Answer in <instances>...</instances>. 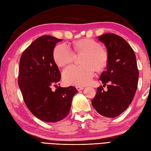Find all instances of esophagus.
<instances>
[{"label":"esophagus","mask_w":151,"mask_h":151,"mask_svg":"<svg viewBox=\"0 0 151 151\" xmlns=\"http://www.w3.org/2000/svg\"><path fill=\"white\" fill-rule=\"evenodd\" d=\"M76 89H77L78 91H80V90H83V87L82 86H76Z\"/></svg>","instance_id":"obj_1"}]
</instances>
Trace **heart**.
<instances>
[{
    "mask_svg": "<svg viewBox=\"0 0 151 151\" xmlns=\"http://www.w3.org/2000/svg\"><path fill=\"white\" fill-rule=\"evenodd\" d=\"M73 51L77 54H83L81 58L82 65H70L62 73L63 81L67 84L84 86L90 83L95 69L101 71L107 66L108 53L100 44L91 38H82L75 42ZM65 44H59L53 53L55 63L59 67L71 63L75 55Z\"/></svg>",
    "mask_w": 151,
    "mask_h": 151,
    "instance_id": "heart-1",
    "label": "heart"
}]
</instances>
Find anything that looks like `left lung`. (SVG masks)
Here are the masks:
<instances>
[{
    "instance_id": "1",
    "label": "left lung",
    "mask_w": 151,
    "mask_h": 151,
    "mask_svg": "<svg viewBox=\"0 0 151 151\" xmlns=\"http://www.w3.org/2000/svg\"><path fill=\"white\" fill-rule=\"evenodd\" d=\"M105 44L109 60L107 70L99 80L107 85V91L103 86L97 88L91 104L97 113L103 116H119L132 103L136 92L139 70L134 50L119 35L105 33L98 37Z\"/></svg>"
}]
</instances>
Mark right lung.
<instances>
[{
  "label": "right lung",
  "mask_w": 151,
  "mask_h": 151,
  "mask_svg": "<svg viewBox=\"0 0 151 151\" xmlns=\"http://www.w3.org/2000/svg\"><path fill=\"white\" fill-rule=\"evenodd\" d=\"M61 40L49 35L38 37L23 52L19 60L18 86L23 101L34 116L46 122L66 118L78 91L74 86L51 90L61 80L53 52Z\"/></svg>",
  "instance_id": "right-lung-1"
}]
</instances>
